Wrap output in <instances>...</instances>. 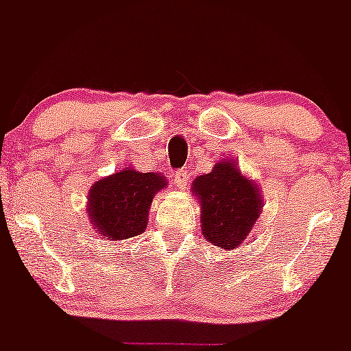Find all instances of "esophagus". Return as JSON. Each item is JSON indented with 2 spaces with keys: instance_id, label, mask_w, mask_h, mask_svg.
<instances>
[{
  "instance_id": "esophagus-1",
  "label": "esophagus",
  "mask_w": 351,
  "mask_h": 351,
  "mask_svg": "<svg viewBox=\"0 0 351 351\" xmlns=\"http://www.w3.org/2000/svg\"><path fill=\"white\" fill-rule=\"evenodd\" d=\"M188 178H190V172H188V170H178V172H173V181H176V184H178L179 188H182V186L188 182Z\"/></svg>"
}]
</instances>
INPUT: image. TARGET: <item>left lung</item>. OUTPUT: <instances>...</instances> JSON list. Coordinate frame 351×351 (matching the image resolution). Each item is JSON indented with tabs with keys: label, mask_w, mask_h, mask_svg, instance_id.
Listing matches in <instances>:
<instances>
[{
	"label": "left lung",
	"mask_w": 351,
	"mask_h": 351,
	"mask_svg": "<svg viewBox=\"0 0 351 351\" xmlns=\"http://www.w3.org/2000/svg\"><path fill=\"white\" fill-rule=\"evenodd\" d=\"M191 193L200 202L202 235L223 250L243 243L262 213L260 188L244 178L234 160H221L213 172L198 176Z\"/></svg>",
	"instance_id": "8db88e82"
}]
</instances>
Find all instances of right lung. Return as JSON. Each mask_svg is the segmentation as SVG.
Masks as SVG:
<instances>
[{
    "mask_svg": "<svg viewBox=\"0 0 351 351\" xmlns=\"http://www.w3.org/2000/svg\"><path fill=\"white\" fill-rule=\"evenodd\" d=\"M163 188H167V181L158 172L144 173L130 167L119 170L91 186L89 219L105 241L141 235L147 226L149 206Z\"/></svg>",
    "mask_w": 351,
    "mask_h": 351,
    "instance_id": "right-lung-1",
    "label": "right lung"
}]
</instances>
